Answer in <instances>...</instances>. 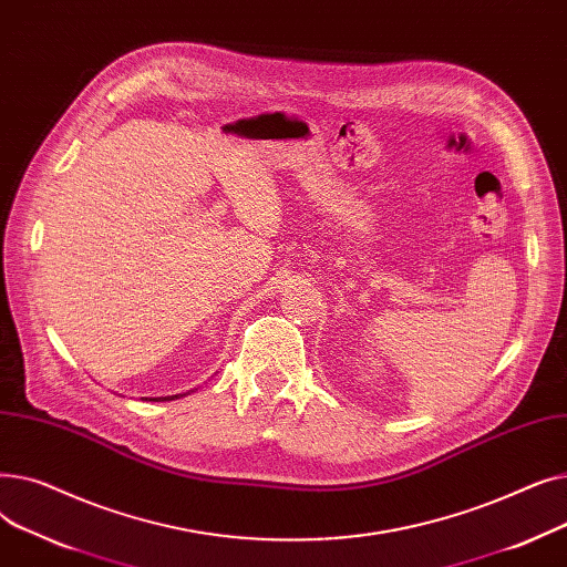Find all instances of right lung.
Wrapping results in <instances>:
<instances>
[{
	"label": "right lung",
	"instance_id": "1",
	"mask_svg": "<svg viewBox=\"0 0 567 567\" xmlns=\"http://www.w3.org/2000/svg\"><path fill=\"white\" fill-rule=\"evenodd\" d=\"M188 395V393H186ZM174 398H178V395H167V398H154V402H165V400H174ZM184 398V395H182ZM146 400V398H144ZM148 400H152V398H148Z\"/></svg>",
	"mask_w": 567,
	"mask_h": 567
}]
</instances>
